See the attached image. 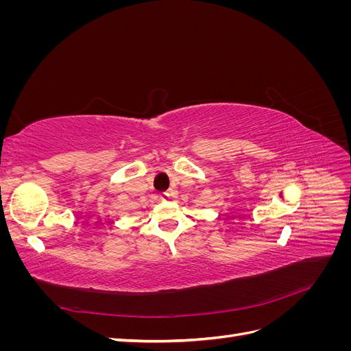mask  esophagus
Instances as JSON below:
<instances>
[{
  "label": "esophagus",
  "mask_w": 351,
  "mask_h": 351,
  "mask_svg": "<svg viewBox=\"0 0 351 351\" xmlns=\"http://www.w3.org/2000/svg\"><path fill=\"white\" fill-rule=\"evenodd\" d=\"M168 197H169L168 193H161V195H159V200H162V202L168 200Z\"/></svg>",
  "instance_id": "34e87169"
}]
</instances>
